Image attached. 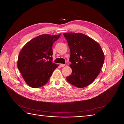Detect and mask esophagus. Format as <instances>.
<instances>
[{
  "label": "esophagus",
  "instance_id": "obj_1",
  "mask_svg": "<svg viewBox=\"0 0 124 124\" xmlns=\"http://www.w3.org/2000/svg\"><path fill=\"white\" fill-rule=\"evenodd\" d=\"M65 64H60V66L61 67H64L65 66Z\"/></svg>",
  "mask_w": 124,
  "mask_h": 124
}]
</instances>
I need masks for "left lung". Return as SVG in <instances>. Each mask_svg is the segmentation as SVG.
<instances>
[{"instance_id":"8db88e82","label":"left lung","mask_w":124,"mask_h":124,"mask_svg":"<svg viewBox=\"0 0 124 124\" xmlns=\"http://www.w3.org/2000/svg\"><path fill=\"white\" fill-rule=\"evenodd\" d=\"M70 50L71 75L66 78L70 84L83 88L92 83L100 74L104 54L100 44L82 33L63 34Z\"/></svg>"}]
</instances>
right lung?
Listing matches in <instances>:
<instances>
[{
    "label": "right lung",
    "instance_id": "obj_1",
    "mask_svg": "<svg viewBox=\"0 0 124 124\" xmlns=\"http://www.w3.org/2000/svg\"><path fill=\"white\" fill-rule=\"evenodd\" d=\"M60 36L39 35L27 42L18 56L17 66L23 78L31 87L39 88L46 84L59 65L53 61V45Z\"/></svg>",
    "mask_w": 124,
    "mask_h": 124
}]
</instances>
